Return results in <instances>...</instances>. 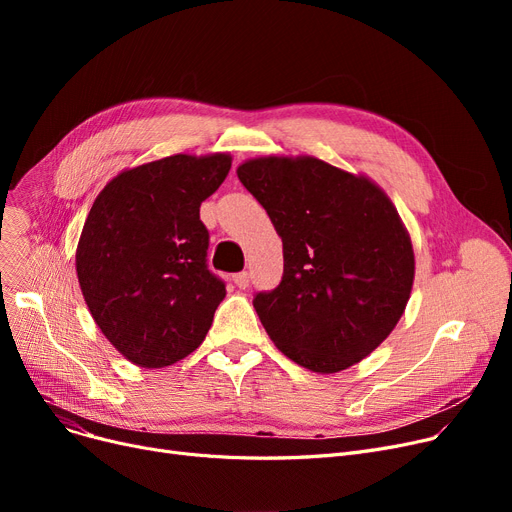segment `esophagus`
<instances>
[{
	"label": "esophagus",
	"mask_w": 512,
	"mask_h": 512,
	"mask_svg": "<svg viewBox=\"0 0 512 512\" xmlns=\"http://www.w3.org/2000/svg\"><path fill=\"white\" fill-rule=\"evenodd\" d=\"M232 280H234V284H236L238 288H247V286H249V274H247V272H238V274H234V276H232Z\"/></svg>",
	"instance_id": "esophagus-1"
}]
</instances>
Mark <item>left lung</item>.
<instances>
[{"instance_id": "1", "label": "left lung", "mask_w": 512, "mask_h": 512, "mask_svg": "<svg viewBox=\"0 0 512 512\" xmlns=\"http://www.w3.org/2000/svg\"><path fill=\"white\" fill-rule=\"evenodd\" d=\"M282 236L284 274L253 307L280 351L317 373L365 359L411 297V238L363 176L315 157H261L236 170Z\"/></svg>"}]
</instances>
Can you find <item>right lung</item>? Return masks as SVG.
<instances>
[{
    "mask_svg": "<svg viewBox=\"0 0 512 512\" xmlns=\"http://www.w3.org/2000/svg\"><path fill=\"white\" fill-rule=\"evenodd\" d=\"M230 155H172L118 174L95 199L76 249L95 324L139 367L191 355L226 284L207 265L201 203L230 172Z\"/></svg>",
    "mask_w": 512,
    "mask_h": 512,
    "instance_id": "obj_1",
    "label": "right lung"
}]
</instances>
